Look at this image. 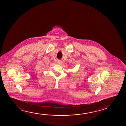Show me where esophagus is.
I'll return each mask as SVG.
<instances>
[{
	"mask_svg": "<svg viewBox=\"0 0 126 126\" xmlns=\"http://www.w3.org/2000/svg\"><path fill=\"white\" fill-rule=\"evenodd\" d=\"M58 64H62V63H63V62H62V61H58Z\"/></svg>",
	"mask_w": 126,
	"mask_h": 126,
	"instance_id": "esophagus-1",
	"label": "esophagus"
}]
</instances>
